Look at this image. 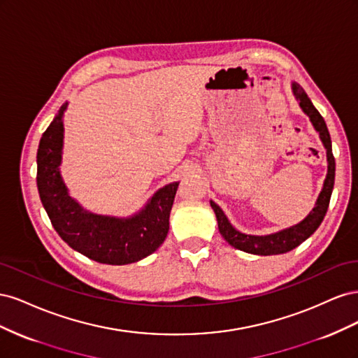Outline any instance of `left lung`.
Wrapping results in <instances>:
<instances>
[{"mask_svg": "<svg viewBox=\"0 0 358 358\" xmlns=\"http://www.w3.org/2000/svg\"><path fill=\"white\" fill-rule=\"evenodd\" d=\"M292 92H294L301 110L309 116L313 128L320 133L321 142L327 150V162H329L327 176H326V180H324V187L320 192L315 208L312 209V212L306 216L305 220L296 225L289 227V229L280 230L278 233L267 234V236H251V234L237 231L230 224V221L227 220V216L224 215L220 206L210 201L212 209L216 215V221H218V229L221 236L231 246H234L236 249H241V251H245L248 254L278 255V254H285L291 251V249L297 248L301 242H305L310 234L315 233V230L322 222L324 216H326L329 209V203H330L331 191L334 185V157L331 152V138L329 134V129H327L326 121H324V117L315 109V106H313L312 101L309 100L308 94L299 83L296 82L292 83Z\"/></svg>", "mask_w": 358, "mask_h": 358, "instance_id": "8db88e82", "label": "left lung"}]
</instances>
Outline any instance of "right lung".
I'll return each instance as SVG.
<instances>
[{
    "label": "right lung",
    "instance_id": "1",
    "mask_svg": "<svg viewBox=\"0 0 358 358\" xmlns=\"http://www.w3.org/2000/svg\"><path fill=\"white\" fill-rule=\"evenodd\" d=\"M62 104L58 115L43 133L37 150V187L53 229L74 251L94 262L112 266L136 263L161 246L169 233V218L179 182L158 189L145 209L129 218L96 215L85 210L69 196L62 182L64 125L67 109Z\"/></svg>",
    "mask_w": 358,
    "mask_h": 358
}]
</instances>
